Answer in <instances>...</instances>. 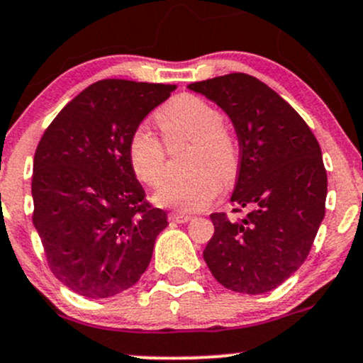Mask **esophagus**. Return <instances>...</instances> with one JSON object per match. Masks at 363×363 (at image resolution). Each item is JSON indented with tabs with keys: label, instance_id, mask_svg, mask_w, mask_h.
<instances>
[{
	"label": "esophagus",
	"instance_id": "1",
	"mask_svg": "<svg viewBox=\"0 0 363 363\" xmlns=\"http://www.w3.org/2000/svg\"><path fill=\"white\" fill-rule=\"evenodd\" d=\"M191 218H193V216L186 215V213H170L169 215L170 222H176V223H187Z\"/></svg>",
	"mask_w": 363,
	"mask_h": 363
}]
</instances>
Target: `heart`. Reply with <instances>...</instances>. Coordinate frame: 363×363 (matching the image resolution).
I'll return each instance as SVG.
<instances>
[{"mask_svg": "<svg viewBox=\"0 0 363 363\" xmlns=\"http://www.w3.org/2000/svg\"><path fill=\"white\" fill-rule=\"evenodd\" d=\"M155 123L167 147L191 143L187 152L189 177L170 181L153 194L162 208L193 213L211 206L225 184L239 170L237 141L222 123V114L205 99L193 94L172 97L155 112ZM128 162L141 184L157 187L165 176V148L147 128L140 126L128 141Z\"/></svg>", "mask_w": 363, "mask_h": 363, "instance_id": "obj_1", "label": "heart"}]
</instances>
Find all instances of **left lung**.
<instances>
[{"label":"left lung","instance_id":"left-lung-1","mask_svg":"<svg viewBox=\"0 0 363 363\" xmlns=\"http://www.w3.org/2000/svg\"><path fill=\"white\" fill-rule=\"evenodd\" d=\"M228 116L240 148L230 201L244 218L210 215L215 232L203 257L216 281L239 294L277 289L309 256L324 218L328 176L306 121L268 85L230 73L187 85Z\"/></svg>","mask_w":363,"mask_h":363}]
</instances>
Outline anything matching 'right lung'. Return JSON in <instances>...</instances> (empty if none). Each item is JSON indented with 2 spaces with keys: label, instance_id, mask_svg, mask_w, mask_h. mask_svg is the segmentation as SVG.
<instances>
[{
  "label": "right lung",
  "instance_id": "obj_1",
  "mask_svg": "<svg viewBox=\"0 0 363 363\" xmlns=\"http://www.w3.org/2000/svg\"><path fill=\"white\" fill-rule=\"evenodd\" d=\"M174 85L101 80L72 102L37 145L34 227L54 277L89 298H107L147 272L167 213L145 201L128 141Z\"/></svg>",
  "mask_w": 363,
  "mask_h": 363
}]
</instances>
